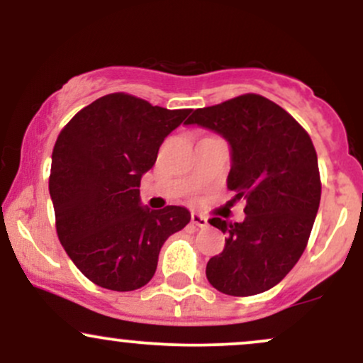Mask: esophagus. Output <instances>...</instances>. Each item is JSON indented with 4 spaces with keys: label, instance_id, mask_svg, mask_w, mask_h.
Returning a JSON list of instances; mask_svg holds the SVG:
<instances>
[{
    "label": "esophagus",
    "instance_id": "34e87169",
    "mask_svg": "<svg viewBox=\"0 0 363 363\" xmlns=\"http://www.w3.org/2000/svg\"><path fill=\"white\" fill-rule=\"evenodd\" d=\"M191 222H193L196 227H199V228L208 227V218L205 215L198 213V211H193V213H191Z\"/></svg>",
    "mask_w": 363,
    "mask_h": 363
}]
</instances>
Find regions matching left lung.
Wrapping results in <instances>:
<instances>
[{"label":"left lung","mask_w":363,"mask_h":363,"mask_svg":"<svg viewBox=\"0 0 363 363\" xmlns=\"http://www.w3.org/2000/svg\"><path fill=\"white\" fill-rule=\"evenodd\" d=\"M184 124L227 141V187L245 201L244 222L210 220L227 237L223 251L208 261V281L234 297L273 289L301 259L319 210L318 155L309 135L256 94L196 109Z\"/></svg>","instance_id":"left-lung-1"}]
</instances>
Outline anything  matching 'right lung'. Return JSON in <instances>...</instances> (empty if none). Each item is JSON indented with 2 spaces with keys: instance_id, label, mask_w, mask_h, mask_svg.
<instances>
[{
  "instance_id": "right-lung-1",
  "label": "right lung",
  "mask_w": 363,
  "mask_h": 363,
  "mask_svg": "<svg viewBox=\"0 0 363 363\" xmlns=\"http://www.w3.org/2000/svg\"><path fill=\"white\" fill-rule=\"evenodd\" d=\"M189 112L109 94L78 112L57 136L49 177L57 237L95 285L116 291L147 285L162 245L189 223L187 208L152 210L140 198L141 177Z\"/></svg>"
}]
</instances>
